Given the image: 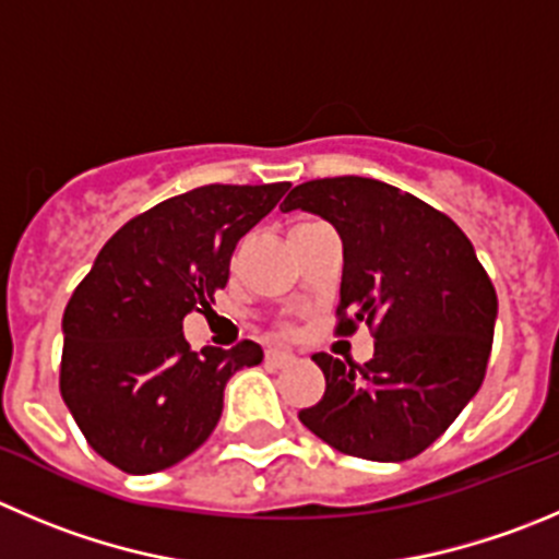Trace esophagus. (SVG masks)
Listing matches in <instances>:
<instances>
[{
	"label": "esophagus",
	"instance_id": "1",
	"mask_svg": "<svg viewBox=\"0 0 559 559\" xmlns=\"http://www.w3.org/2000/svg\"><path fill=\"white\" fill-rule=\"evenodd\" d=\"M265 362L274 365V368H285V365L294 362V354H290V350L269 348V350H265Z\"/></svg>",
	"mask_w": 559,
	"mask_h": 559
}]
</instances>
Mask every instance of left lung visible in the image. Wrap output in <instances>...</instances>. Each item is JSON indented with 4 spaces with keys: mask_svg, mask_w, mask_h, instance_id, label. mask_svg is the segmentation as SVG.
I'll return each mask as SVG.
<instances>
[{
    "mask_svg": "<svg viewBox=\"0 0 559 559\" xmlns=\"http://www.w3.org/2000/svg\"><path fill=\"white\" fill-rule=\"evenodd\" d=\"M280 209L310 211L343 241L337 332L373 329V359L316 354L326 392L299 419L368 461L423 453L475 397L491 354L497 290L475 247L442 211L373 178L296 186Z\"/></svg>",
    "mask_w": 559,
    "mask_h": 559,
    "instance_id": "obj_1",
    "label": "left lung"
}]
</instances>
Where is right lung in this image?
Returning <instances> with one entry per match:
<instances>
[{
  "label": "right lung",
  "instance_id": "obj_1",
  "mask_svg": "<svg viewBox=\"0 0 559 559\" xmlns=\"http://www.w3.org/2000/svg\"><path fill=\"white\" fill-rule=\"evenodd\" d=\"M290 183H211L126 222L62 316L60 392L90 448L129 475L194 453L222 417L225 384L263 348H189L183 318L211 310L236 243Z\"/></svg>",
  "mask_w": 559,
  "mask_h": 559
}]
</instances>
